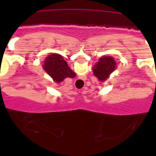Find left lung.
<instances>
[{
	"label": "left lung",
	"mask_w": 156,
	"mask_h": 156,
	"mask_svg": "<svg viewBox=\"0 0 156 156\" xmlns=\"http://www.w3.org/2000/svg\"><path fill=\"white\" fill-rule=\"evenodd\" d=\"M116 62L111 56H103L94 65L93 73L100 81H105L110 76V74L116 69Z\"/></svg>",
	"instance_id": "obj_1"
}]
</instances>
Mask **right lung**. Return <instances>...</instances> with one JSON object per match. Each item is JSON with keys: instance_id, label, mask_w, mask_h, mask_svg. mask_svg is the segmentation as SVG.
<instances>
[{"instance_id": "right-lung-1", "label": "right lung", "mask_w": 156, "mask_h": 156, "mask_svg": "<svg viewBox=\"0 0 156 156\" xmlns=\"http://www.w3.org/2000/svg\"><path fill=\"white\" fill-rule=\"evenodd\" d=\"M43 69L56 83H60L67 77L73 78L76 73L69 67L63 57L58 54L49 55L45 58Z\"/></svg>"}]
</instances>
